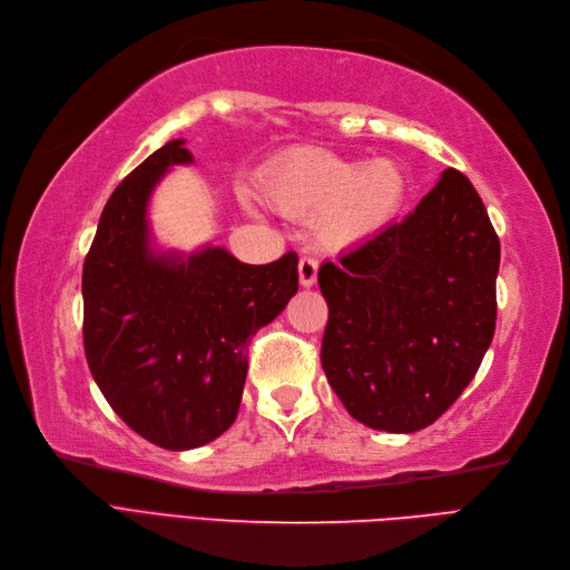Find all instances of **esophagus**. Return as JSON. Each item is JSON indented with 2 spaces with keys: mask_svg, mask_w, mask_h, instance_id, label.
<instances>
[{
  "mask_svg": "<svg viewBox=\"0 0 570 570\" xmlns=\"http://www.w3.org/2000/svg\"><path fill=\"white\" fill-rule=\"evenodd\" d=\"M317 269H320V265H317L315 258H301V263H298V279H301L303 288L315 286Z\"/></svg>",
  "mask_w": 570,
  "mask_h": 570,
  "instance_id": "obj_1",
  "label": "esophagus"
}]
</instances>
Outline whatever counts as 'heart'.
Segmentation results:
<instances>
[{
  "mask_svg": "<svg viewBox=\"0 0 570 570\" xmlns=\"http://www.w3.org/2000/svg\"><path fill=\"white\" fill-rule=\"evenodd\" d=\"M267 204L284 215L308 217L326 248L370 242L397 217L407 181L393 160H345L324 149H298L261 175Z\"/></svg>",
  "mask_w": 570,
  "mask_h": 570,
  "instance_id": "1",
  "label": "heart"
}]
</instances>
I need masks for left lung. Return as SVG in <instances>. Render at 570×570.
Returning <instances> with one entry per match:
<instances>
[{
    "label": "left lung",
    "instance_id": "1",
    "mask_svg": "<svg viewBox=\"0 0 570 570\" xmlns=\"http://www.w3.org/2000/svg\"><path fill=\"white\" fill-rule=\"evenodd\" d=\"M498 272L488 210L452 168L402 223L324 263L322 370L351 416L389 433L431 426L492 343Z\"/></svg>",
    "mask_w": 570,
    "mask_h": 570
}]
</instances>
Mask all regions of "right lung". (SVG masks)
<instances>
[{
  "label": "right lung",
  "instance_id": "right-lung-1",
  "mask_svg": "<svg viewBox=\"0 0 570 570\" xmlns=\"http://www.w3.org/2000/svg\"><path fill=\"white\" fill-rule=\"evenodd\" d=\"M173 139L108 198L85 258V355L114 412L165 450H194L238 414L250 338L298 291V255L246 265L223 246L191 253L156 244L149 204L175 165Z\"/></svg>",
  "mask_w": 570,
  "mask_h": 570
}]
</instances>
